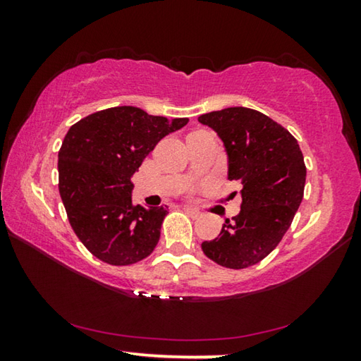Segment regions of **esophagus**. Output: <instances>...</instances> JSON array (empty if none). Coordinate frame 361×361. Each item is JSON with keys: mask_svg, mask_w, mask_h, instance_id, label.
<instances>
[{"mask_svg": "<svg viewBox=\"0 0 361 361\" xmlns=\"http://www.w3.org/2000/svg\"><path fill=\"white\" fill-rule=\"evenodd\" d=\"M183 210H185V212L188 213V215H191V216H194V218L200 216V212H197L195 209H191V207H185V209H183Z\"/></svg>", "mask_w": 361, "mask_h": 361, "instance_id": "obj_1", "label": "esophagus"}]
</instances>
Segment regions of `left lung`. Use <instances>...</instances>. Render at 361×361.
Listing matches in <instances>:
<instances>
[{"mask_svg": "<svg viewBox=\"0 0 361 361\" xmlns=\"http://www.w3.org/2000/svg\"><path fill=\"white\" fill-rule=\"evenodd\" d=\"M223 140L228 178L242 185L240 213L226 219L216 239L202 242L207 258L228 269L258 264L283 239L301 205L305 164L298 140L252 108L199 116Z\"/></svg>", "mask_w": 361, "mask_h": 361, "instance_id": "left-lung-1", "label": "left lung"}]
</instances>
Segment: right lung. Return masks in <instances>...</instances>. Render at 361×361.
<instances>
[{"label":"right lung","instance_id":"1","mask_svg":"<svg viewBox=\"0 0 361 361\" xmlns=\"http://www.w3.org/2000/svg\"><path fill=\"white\" fill-rule=\"evenodd\" d=\"M188 121L114 106L70 127L59 151V191L73 231L95 258L129 266L156 248L169 210L133 205L132 176L156 145Z\"/></svg>","mask_w":361,"mask_h":361}]
</instances>
